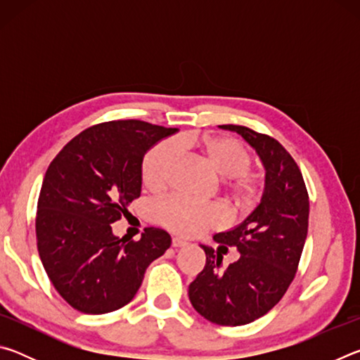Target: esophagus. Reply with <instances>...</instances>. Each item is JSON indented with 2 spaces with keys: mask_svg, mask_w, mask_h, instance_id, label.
<instances>
[{
  "mask_svg": "<svg viewBox=\"0 0 360 360\" xmlns=\"http://www.w3.org/2000/svg\"><path fill=\"white\" fill-rule=\"evenodd\" d=\"M187 243L184 241V240H181V238H173L172 240V246L173 248H182V246H186Z\"/></svg>",
  "mask_w": 360,
  "mask_h": 360,
  "instance_id": "34e87169",
  "label": "esophagus"
}]
</instances>
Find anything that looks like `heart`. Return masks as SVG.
<instances>
[{"label":"heart","mask_w":360,"mask_h":360,"mask_svg":"<svg viewBox=\"0 0 360 360\" xmlns=\"http://www.w3.org/2000/svg\"><path fill=\"white\" fill-rule=\"evenodd\" d=\"M181 146L197 149L205 155L210 167L227 179V191L235 205H251L259 193L260 181L255 174L249 173L251 155L241 143L229 136H197L182 135ZM178 160V148L173 141L157 144L143 163V181L150 191H160L165 187ZM155 221L163 227L179 235H197L206 229L216 227L222 222V212L212 205L193 203L178 195L168 197L154 206Z\"/></svg>","instance_id":"heart-1"}]
</instances>
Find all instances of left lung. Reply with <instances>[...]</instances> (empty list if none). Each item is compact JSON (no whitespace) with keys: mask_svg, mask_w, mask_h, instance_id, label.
<instances>
[{"mask_svg":"<svg viewBox=\"0 0 360 360\" xmlns=\"http://www.w3.org/2000/svg\"><path fill=\"white\" fill-rule=\"evenodd\" d=\"M235 131L255 149L265 168L260 203L245 221L212 238L202 273L188 285L192 307L219 326H245L266 314L281 300L295 276L308 233L309 200L303 176L275 138L248 127L219 125ZM233 245L239 260L220 270L221 247Z\"/></svg>","mask_w":360,"mask_h":360,"instance_id":"1","label":"left lung"}]
</instances>
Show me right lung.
Returning a JSON list of instances; mask_svg holds the SVG:
<instances>
[{
    "label": "right lung",
    "mask_w": 360,
    "mask_h": 360,
    "mask_svg": "<svg viewBox=\"0 0 360 360\" xmlns=\"http://www.w3.org/2000/svg\"><path fill=\"white\" fill-rule=\"evenodd\" d=\"M176 131L143 120L105 122L79 133L49 165L36 214L38 251L53 288L77 311L125 307L146 268L172 246L162 229L148 227L127 243L111 224L141 195L146 152Z\"/></svg>",
    "instance_id": "obj_1"
}]
</instances>
